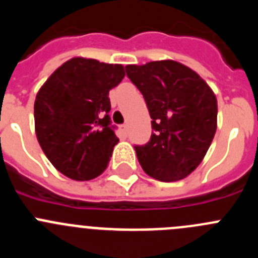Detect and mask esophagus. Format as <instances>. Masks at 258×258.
I'll use <instances>...</instances> for the list:
<instances>
[{"label": "esophagus", "instance_id": "obj_1", "mask_svg": "<svg viewBox=\"0 0 258 258\" xmlns=\"http://www.w3.org/2000/svg\"><path fill=\"white\" fill-rule=\"evenodd\" d=\"M121 132L124 134H127V125L126 124H124V125H121Z\"/></svg>", "mask_w": 258, "mask_h": 258}]
</instances>
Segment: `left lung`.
I'll return each instance as SVG.
<instances>
[{
    "instance_id": "obj_1",
    "label": "left lung",
    "mask_w": 258,
    "mask_h": 258,
    "mask_svg": "<svg viewBox=\"0 0 258 258\" xmlns=\"http://www.w3.org/2000/svg\"><path fill=\"white\" fill-rule=\"evenodd\" d=\"M152 119L150 142L136 146L142 169L160 181H176L197 169L217 127L214 91L195 70L174 60L126 65Z\"/></svg>"
}]
</instances>
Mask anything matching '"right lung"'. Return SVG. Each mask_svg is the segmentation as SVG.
<instances>
[{
  "label": "right lung",
  "mask_w": 258,
  "mask_h": 258,
  "mask_svg": "<svg viewBox=\"0 0 258 258\" xmlns=\"http://www.w3.org/2000/svg\"><path fill=\"white\" fill-rule=\"evenodd\" d=\"M124 66L73 57L52 73L34 101L38 143L56 170L91 180L107 167L119 138L110 126L108 92L124 79Z\"/></svg>",
  "instance_id": "1"
}]
</instances>
